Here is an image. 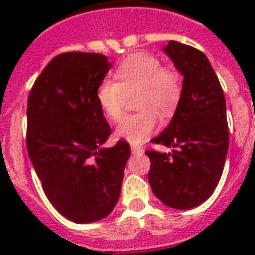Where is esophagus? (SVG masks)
Returning <instances> with one entry per match:
<instances>
[{"mask_svg": "<svg viewBox=\"0 0 255 255\" xmlns=\"http://www.w3.org/2000/svg\"><path fill=\"white\" fill-rule=\"evenodd\" d=\"M131 151L132 153H143V148L139 147V145H135V144H132L131 145Z\"/></svg>", "mask_w": 255, "mask_h": 255, "instance_id": "obj_1", "label": "esophagus"}]
</instances>
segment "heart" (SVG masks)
Masks as SVG:
<instances>
[{"instance_id": "obj_1", "label": "heart", "mask_w": 255, "mask_h": 255, "mask_svg": "<svg viewBox=\"0 0 255 255\" xmlns=\"http://www.w3.org/2000/svg\"><path fill=\"white\" fill-rule=\"evenodd\" d=\"M96 88V99L108 119L119 122L124 114L126 95L137 91L135 108L140 111L126 116L116 128V135L129 143H141L155 131L161 119H169L182 96L181 78L176 71L164 69L159 58L133 53L124 58Z\"/></svg>"}]
</instances>
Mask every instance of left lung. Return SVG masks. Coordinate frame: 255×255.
Instances as JSON below:
<instances>
[{
	"mask_svg": "<svg viewBox=\"0 0 255 255\" xmlns=\"http://www.w3.org/2000/svg\"><path fill=\"white\" fill-rule=\"evenodd\" d=\"M164 51L182 74V96L173 118L152 143L174 148L147 151L148 181L160 201L190 209L216 189L229 148L226 103L217 75L202 51L169 41Z\"/></svg>",
	"mask_w": 255,
	"mask_h": 255,
	"instance_id": "1",
	"label": "left lung"
}]
</instances>
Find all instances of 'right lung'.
Segmentation results:
<instances>
[{"label":"right lung","instance_id":"obj_1","mask_svg":"<svg viewBox=\"0 0 255 255\" xmlns=\"http://www.w3.org/2000/svg\"><path fill=\"white\" fill-rule=\"evenodd\" d=\"M111 63L96 53H63L34 82L27 99V153L55 209L77 224L99 221L118 202L129 144L102 148L111 127L96 88Z\"/></svg>","mask_w":255,"mask_h":255}]
</instances>
